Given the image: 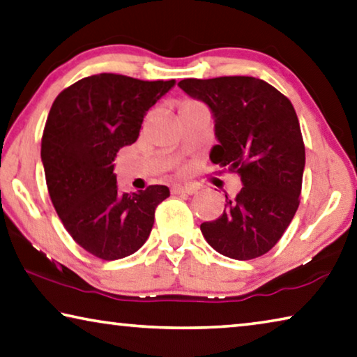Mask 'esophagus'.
Listing matches in <instances>:
<instances>
[{
    "label": "esophagus",
    "mask_w": 357,
    "mask_h": 357,
    "mask_svg": "<svg viewBox=\"0 0 357 357\" xmlns=\"http://www.w3.org/2000/svg\"><path fill=\"white\" fill-rule=\"evenodd\" d=\"M199 190V188H195V185H173L172 188V192L173 194H188V195H192L195 194V192Z\"/></svg>",
    "instance_id": "34e87169"
}]
</instances>
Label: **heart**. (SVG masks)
I'll return each instance as SVG.
<instances>
[{
  "label": "heart",
  "instance_id": "obj_1",
  "mask_svg": "<svg viewBox=\"0 0 357 357\" xmlns=\"http://www.w3.org/2000/svg\"><path fill=\"white\" fill-rule=\"evenodd\" d=\"M197 101H192V100H185L184 103H183V107H185V106H189V105H195ZM183 107H181V109H183Z\"/></svg>",
  "mask_w": 357,
  "mask_h": 357
}]
</instances>
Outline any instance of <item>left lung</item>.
<instances>
[{"label":"left lung","mask_w":357,"mask_h":357,"mask_svg":"<svg viewBox=\"0 0 357 357\" xmlns=\"http://www.w3.org/2000/svg\"><path fill=\"white\" fill-rule=\"evenodd\" d=\"M178 86L206 103L219 144L213 163L238 173L235 199L222 216L200 225L208 245L225 257L250 260L268 252L289 227L301 203L305 144L289 98L262 79H184Z\"/></svg>","instance_id":"8db88e82"}]
</instances>
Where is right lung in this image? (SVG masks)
Listing matches in <instances>:
<instances>
[{
    "mask_svg": "<svg viewBox=\"0 0 357 357\" xmlns=\"http://www.w3.org/2000/svg\"><path fill=\"white\" fill-rule=\"evenodd\" d=\"M172 81L101 73L84 77L59 93L41 139L47 190L68 234L92 256L116 260L137 252L154 225L167 185L135 194L119 190L114 157L137 141L151 106Z\"/></svg>",
    "mask_w": 357,
    "mask_h": 357,
    "instance_id": "1",
    "label": "right lung"
}]
</instances>
